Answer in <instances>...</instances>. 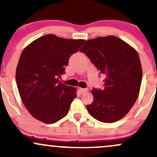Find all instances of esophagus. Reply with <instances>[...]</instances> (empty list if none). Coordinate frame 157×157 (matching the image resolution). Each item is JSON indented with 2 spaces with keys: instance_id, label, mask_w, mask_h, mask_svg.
<instances>
[{
  "instance_id": "34e87169",
  "label": "esophagus",
  "mask_w": 157,
  "mask_h": 157,
  "mask_svg": "<svg viewBox=\"0 0 157 157\" xmlns=\"http://www.w3.org/2000/svg\"><path fill=\"white\" fill-rule=\"evenodd\" d=\"M88 90H89V89H86V88H85V89H84V88H79V91H80V92L81 93V94H83V93L88 92Z\"/></svg>"
}]
</instances>
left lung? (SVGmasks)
<instances>
[{
    "label": "left lung",
    "mask_w": 157,
    "mask_h": 157,
    "mask_svg": "<svg viewBox=\"0 0 157 157\" xmlns=\"http://www.w3.org/2000/svg\"><path fill=\"white\" fill-rule=\"evenodd\" d=\"M80 51L105 75L104 88L92 89L94 100L87 110L104 123L121 119L135 104L140 90L142 70L138 53L114 36L89 39Z\"/></svg>",
    "instance_id": "obj_1"
}]
</instances>
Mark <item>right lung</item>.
<instances>
[{
  "mask_svg": "<svg viewBox=\"0 0 157 157\" xmlns=\"http://www.w3.org/2000/svg\"><path fill=\"white\" fill-rule=\"evenodd\" d=\"M85 40L48 34L30 43L21 53L16 69L20 97L32 116L53 124L68 114L77 97L75 88L59 81L70 56Z\"/></svg>",
  "mask_w": 157,
  "mask_h": 157,
  "instance_id": "right-lung-1",
  "label": "right lung"
}]
</instances>
